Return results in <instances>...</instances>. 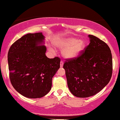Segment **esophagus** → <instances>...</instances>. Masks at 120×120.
I'll return each mask as SVG.
<instances>
[{"mask_svg": "<svg viewBox=\"0 0 120 120\" xmlns=\"http://www.w3.org/2000/svg\"><path fill=\"white\" fill-rule=\"evenodd\" d=\"M63 64H64V62H63V61H60V67H63Z\"/></svg>", "mask_w": 120, "mask_h": 120, "instance_id": "obj_1", "label": "esophagus"}]
</instances>
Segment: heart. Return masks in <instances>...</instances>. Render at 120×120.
Instances as JSON below:
<instances>
[{"mask_svg": "<svg viewBox=\"0 0 120 120\" xmlns=\"http://www.w3.org/2000/svg\"><path fill=\"white\" fill-rule=\"evenodd\" d=\"M59 47L64 49L63 54L67 58H73L77 56L85 47V42L78 38H70L58 39L54 42Z\"/></svg>", "mask_w": 120, "mask_h": 120, "instance_id": "b5f03b06", "label": "heart"}]
</instances>
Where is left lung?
<instances>
[{
  "mask_svg": "<svg viewBox=\"0 0 120 120\" xmlns=\"http://www.w3.org/2000/svg\"><path fill=\"white\" fill-rule=\"evenodd\" d=\"M90 43L77 57L65 59L68 88L73 95L87 98L100 91L109 82L112 74V56L107 44L89 35Z\"/></svg>",
  "mask_w": 120,
  "mask_h": 120,
  "instance_id": "obj_1",
  "label": "left lung"
}]
</instances>
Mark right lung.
I'll return each instance as SVG.
<instances>
[{
  "instance_id": "right-lung-1",
  "label": "right lung",
  "mask_w": 120,
  "mask_h": 120,
  "mask_svg": "<svg viewBox=\"0 0 120 120\" xmlns=\"http://www.w3.org/2000/svg\"><path fill=\"white\" fill-rule=\"evenodd\" d=\"M42 33H29L15 42L8 53L10 81L15 89L28 98H40L52 87V79L60 68V59H49L46 47L38 46Z\"/></svg>"
}]
</instances>
